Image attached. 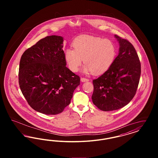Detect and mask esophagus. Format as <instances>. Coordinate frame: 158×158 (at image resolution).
<instances>
[{"mask_svg":"<svg viewBox=\"0 0 158 158\" xmlns=\"http://www.w3.org/2000/svg\"><path fill=\"white\" fill-rule=\"evenodd\" d=\"M81 81H82V82L89 81V79H86V78H85V77H81Z\"/></svg>","mask_w":158,"mask_h":158,"instance_id":"1","label":"esophagus"}]
</instances>
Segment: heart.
<instances>
[{
  "label": "heart",
  "instance_id": "heart-1",
  "mask_svg": "<svg viewBox=\"0 0 158 158\" xmlns=\"http://www.w3.org/2000/svg\"><path fill=\"white\" fill-rule=\"evenodd\" d=\"M72 45L73 49H66L64 59L73 72H77L83 59L85 73L102 74L112 66L117 55L116 46L108 39L85 35L77 38Z\"/></svg>",
  "mask_w": 158,
  "mask_h": 158
}]
</instances>
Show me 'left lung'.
I'll return each mask as SVG.
<instances>
[{"instance_id": "left-lung-1", "label": "left lung", "mask_w": 158, "mask_h": 158, "mask_svg": "<svg viewBox=\"0 0 158 158\" xmlns=\"http://www.w3.org/2000/svg\"><path fill=\"white\" fill-rule=\"evenodd\" d=\"M119 53L112 66L93 80L94 104L102 111L123 108L135 95L141 74V64L135 47L128 40L115 35Z\"/></svg>"}]
</instances>
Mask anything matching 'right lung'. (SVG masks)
<instances>
[{
  "label": "right lung",
  "instance_id": "obj_1",
  "mask_svg": "<svg viewBox=\"0 0 158 158\" xmlns=\"http://www.w3.org/2000/svg\"><path fill=\"white\" fill-rule=\"evenodd\" d=\"M63 38H44L23 53L19 63V85L34 110L47 115L62 113L80 85V77L66 66Z\"/></svg>",
  "mask_w": 158,
  "mask_h": 158
}]
</instances>
